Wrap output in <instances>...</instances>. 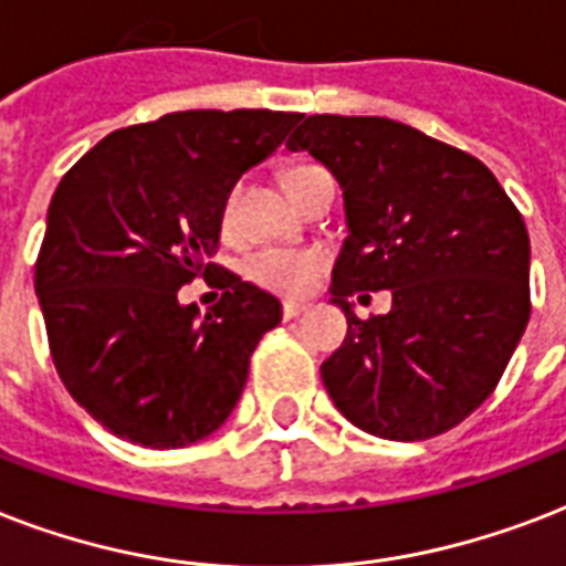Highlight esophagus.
<instances>
[{"instance_id":"1","label":"esophagus","mask_w":566,"mask_h":566,"mask_svg":"<svg viewBox=\"0 0 566 566\" xmlns=\"http://www.w3.org/2000/svg\"><path fill=\"white\" fill-rule=\"evenodd\" d=\"M301 313H306V304H301V301H286V304H283V315H286V318H297Z\"/></svg>"}]
</instances>
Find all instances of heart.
<instances>
[{"instance_id":"b5f03b06","label":"heart","mask_w":566,"mask_h":566,"mask_svg":"<svg viewBox=\"0 0 566 566\" xmlns=\"http://www.w3.org/2000/svg\"><path fill=\"white\" fill-rule=\"evenodd\" d=\"M304 170H315V165H297V168L289 170L286 179L295 177V174H304ZM233 195L227 197L223 218L233 214ZM322 269L324 256L318 251H289V248H260V251L248 253L242 262L244 277L253 280L256 286L292 297L310 292Z\"/></svg>"}]
</instances>
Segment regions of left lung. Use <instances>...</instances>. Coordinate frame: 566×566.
<instances>
[{
    "mask_svg": "<svg viewBox=\"0 0 566 566\" xmlns=\"http://www.w3.org/2000/svg\"><path fill=\"white\" fill-rule=\"evenodd\" d=\"M306 150L343 186L331 295L348 336L322 363L339 413L384 440H428L496 389L532 315L528 230L484 161L389 117H301ZM389 287L387 316L350 297Z\"/></svg>",
    "mask_w": 566,
    "mask_h": 566,
    "instance_id": "1",
    "label": "left lung"
}]
</instances>
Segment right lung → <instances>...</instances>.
Listing matches in <instances>:
<instances>
[{"instance_id": "1", "label": "right lung", "mask_w": 566, "mask_h": 566, "mask_svg": "<svg viewBox=\"0 0 566 566\" xmlns=\"http://www.w3.org/2000/svg\"><path fill=\"white\" fill-rule=\"evenodd\" d=\"M297 120L174 112L105 135L61 177L34 292L64 387L117 437L182 449L233 413L280 301L235 274L206 315L177 292L212 274L227 197Z\"/></svg>"}]
</instances>
